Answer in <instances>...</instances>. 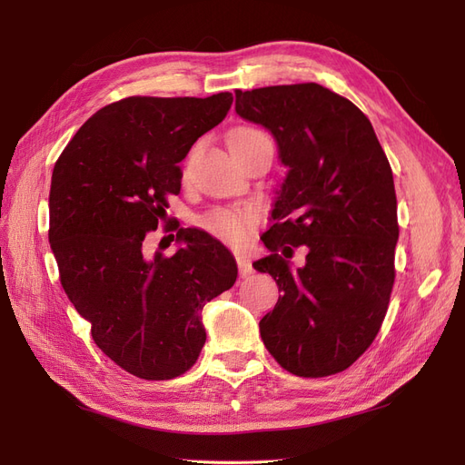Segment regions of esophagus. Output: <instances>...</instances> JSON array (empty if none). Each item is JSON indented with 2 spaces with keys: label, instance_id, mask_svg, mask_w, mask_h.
Listing matches in <instances>:
<instances>
[{
  "label": "esophagus",
  "instance_id": "esophagus-1",
  "mask_svg": "<svg viewBox=\"0 0 465 465\" xmlns=\"http://www.w3.org/2000/svg\"><path fill=\"white\" fill-rule=\"evenodd\" d=\"M236 265H238V273L241 277H248L252 272H254V267H252V262L248 258H236Z\"/></svg>",
  "mask_w": 465,
  "mask_h": 465
}]
</instances>
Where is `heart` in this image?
Returning a JSON list of instances; mask_svg holds the SVG:
<instances>
[{
	"mask_svg": "<svg viewBox=\"0 0 465 465\" xmlns=\"http://www.w3.org/2000/svg\"><path fill=\"white\" fill-rule=\"evenodd\" d=\"M265 145L273 147L270 135L256 128H238L229 137V147L236 161H242L246 154ZM188 163L190 157L186 159V166ZM258 223L260 217L256 213V209L252 207H215L205 211L198 219V227L217 238L223 244L241 248L250 241L252 234H254Z\"/></svg>",
	"mask_w": 465,
	"mask_h": 465,
	"instance_id": "obj_1",
	"label": "heart"
}]
</instances>
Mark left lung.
<instances>
[{
    "instance_id": "left-lung-1",
    "label": "left lung",
    "mask_w": 465,
    "mask_h": 465,
    "mask_svg": "<svg viewBox=\"0 0 465 465\" xmlns=\"http://www.w3.org/2000/svg\"><path fill=\"white\" fill-rule=\"evenodd\" d=\"M236 114L277 139L289 174L277 192L272 252L254 263L283 292L260 322L265 349L287 372L322 378L371 347L396 279L398 200L371 120L318 83L236 91ZM307 248V263L287 262Z\"/></svg>"
}]
</instances>
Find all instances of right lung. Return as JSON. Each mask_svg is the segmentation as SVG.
<instances>
[{"label": "right lung", "mask_w": 465, "mask_h": 465, "mask_svg": "<svg viewBox=\"0 0 465 465\" xmlns=\"http://www.w3.org/2000/svg\"><path fill=\"white\" fill-rule=\"evenodd\" d=\"M231 93L128 96L81 125L54 164L48 241L62 287L98 349L143 380L190 371L205 343L203 306L234 285V258L198 229H178L174 256L145 254L178 163L227 116ZM174 238V234H171Z\"/></svg>", "instance_id": "1"}]
</instances>
